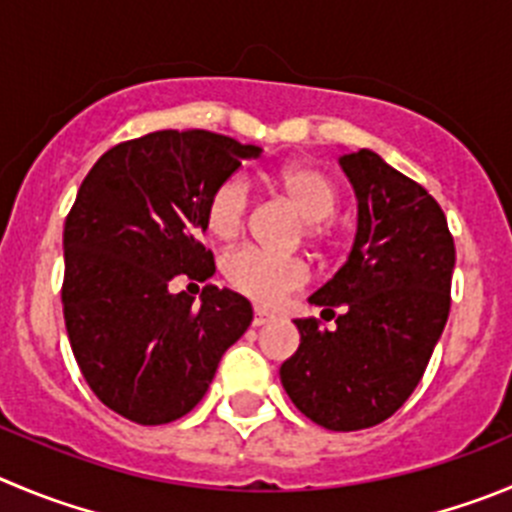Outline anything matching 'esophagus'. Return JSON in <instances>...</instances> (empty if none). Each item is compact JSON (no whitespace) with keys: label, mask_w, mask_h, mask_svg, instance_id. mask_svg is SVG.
Segmentation results:
<instances>
[{"label":"esophagus","mask_w":512,"mask_h":512,"mask_svg":"<svg viewBox=\"0 0 512 512\" xmlns=\"http://www.w3.org/2000/svg\"><path fill=\"white\" fill-rule=\"evenodd\" d=\"M275 315L267 313V310L262 308H255V318H252V326H265V323H270Z\"/></svg>","instance_id":"1"}]
</instances>
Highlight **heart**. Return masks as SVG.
I'll list each match as a JSON object with an SVG mask.
<instances>
[{"label": "heart", "mask_w": 512, "mask_h": 512, "mask_svg": "<svg viewBox=\"0 0 512 512\" xmlns=\"http://www.w3.org/2000/svg\"><path fill=\"white\" fill-rule=\"evenodd\" d=\"M275 184L295 212L305 219L310 240L326 237V219L336 212L338 191L331 176L313 164H288L278 171ZM250 209V186L242 176H229L214 189L207 204V227L219 240H232L242 232ZM227 283L255 303H280L288 293L308 283V267L295 257H278L255 247H240L222 260Z\"/></svg>", "instance_id": "heart-1"}]
</instances>
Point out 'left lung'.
Instances as JSON below:
<instances>
[{
    "mask_svg": "<svg viewBox=\"0 0 512 512\" xmlns=\"http://www.w3.org/2000/svg\"><path fill=\"white\" fill-rule=\"evenodd\" d=\"M338 164L356 194V237L308 303L341 315L333 331L293 321L300 346L280 381L315 424L356 432L389 419L417 389L450 315L455 242L432 194L376 151Z\"/></svg>",
    "mask_w": 512,
    "mask_h": 512,
    "instance_id": "1",
    "label": "left lung"
}]
</instances>
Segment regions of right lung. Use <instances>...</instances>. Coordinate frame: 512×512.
Listing matches in <instances>:
<instances>
[{
  "instance_id": "right-lung-1",
  "label": "right lung",
  "mask_w": 512,
  "mask_h": 512,
  "mask_svg": "<svg viewBox=\"0 0 512 512\" xmlns=\"http://www.w3.org/2000/svg\"><path fill=\"white\" fill-rule=\"evenodd\" d=\"M260 146L212 131H154L105 151L65 219L62 313L93 394L136 424L197 407L224 351L252 323L250 300L207 285L171 293L176 275L212 278L207 204Z\"/></svg>"
}]
</instances>
